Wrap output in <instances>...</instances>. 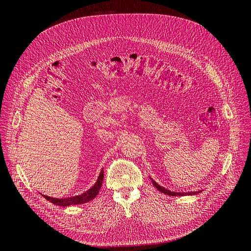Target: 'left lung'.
Returning a JSON list of instances; mask_svg holds the SVG:
<instances>
[{"mask_svg": "<svg viewBox=\"0 0 251 251\" xmlns=\"http://www.w3.org/2000/svg\"><path fill=\"white\" fill-rule=\"evenodd\" d=\"M150 179L151 180V182H153L154 186L158 189L159 192H161V193H163V194H165V195H169V196H173V197H176V196H193V195H197V194L201 193V191H198V192H191V193H176V192H171V191H169V189H166V188L162 187L161 185H159V184L157 183V182H155L151 177H150Z\"/></svg>", "mask_w": 251, "mask_h": 251, "instance_id": "1", "label": "left lung"}]
</instances>
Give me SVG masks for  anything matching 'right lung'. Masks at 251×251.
Here are the masks:
<instances>
[{
  "label": "right lung",
  "mask_w": 251,
  "mask_h": 251,
  "mask_svg": "<svg viewBox=\"0 0 251 251\" xmlns=\"http://www.w3.org/2000/svg\"><path fill=\"white\" fill-rule=\"evenodd\" d=\"M102 181H103V170L100 171V176H98L95 184L91 188H89L87 192L82 193L81 195L69 197V198H52V197H49V196H45V195H42V196L52 204L58 205V206H63V207L70 206V205H78L82 203H87L91 200H93L98 195V193H100Z\"/></svg>",
  "instance_id": "right-lung-1"
}]
</instances>
